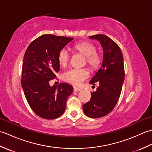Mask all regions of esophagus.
Here are the masks:
<instances>
[{
  "label": "esophagus",
  "mask_w": 152,
  "mask_h": 152,
  "mask_svg": "<svg viewBox=\"0 0 152 152\" xmlns=\"http://www.w3.org/2000/svg\"><path fill=\"white\" fill-rule=\"evenodd\" d=\"M73 90H74V91H80L81 89H80V88H76V87H74V88H73Z\"/></svg>",
  "instance_id": "1"
}]
</instances>
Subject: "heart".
<instances>
[{"label":"heart","instance_id":"obj_1","mask_svg":"<svg viewBox=\"0 0 152 152\" xmlns=\"http://www.w3.org/2000/svg\"><path fill=\"white\" fill-rule=\"evenodd\" d=\"M74 49L86 57V62L93 70H96L102 63L101 55L96 53V48L94 44L83 42L74 45ZM70 60V53L65 48H62L58 53V62L61 66L67 65ZM89 73L86 69H72L66 71L63 74L64 81L75 86H80L88 78Z\"/></svg>","mask_w":152,"mask_h":152}]
</instances>
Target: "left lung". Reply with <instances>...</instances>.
Segmentation results:
<instances>
[{"mask_svg":"<svg viewBox=\"0 0 152 152\" xmlns=\"http://www.w3.org/2000/svg\"><path fill=\"white\" fill-rule=\"evenodd\" d=\"M100 42L103 49L102 66L93 77L90 83H99L96 91L91 93L90 101L83 105L85 114L99 118L110 113L117 104L125 79L124 57L120 48L104 34L89 37Z\"/></svg>","mask_w":152,"mask_h":152,"instance_id":"1","label":"left lung"}]
</instances>
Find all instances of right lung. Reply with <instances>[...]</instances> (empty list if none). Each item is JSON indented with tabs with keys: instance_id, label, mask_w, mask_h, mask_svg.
I'll use <instances>...</instances> for the list:
<instances>
[{
	"instance_id": "1",
	"label": "right lung",
	"mask_w": 152,
	"mask_h": 152,
	"mask_svg": "<svg viewBox=\"0 0 152 152\" xmlns=\"http://www.w3.org/2000/svg\"><path fill=\"white\" fill-rule=\"evenodd\" d=\"M73 38L43 34L33 40L25 51L21 86L27 101L35 114L53 119L65 110L67 98L73 88L66 83L51 87L49 81L59 71L58 53Z\"/></svg>"
}]
</instances>
